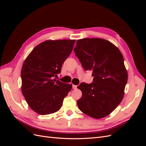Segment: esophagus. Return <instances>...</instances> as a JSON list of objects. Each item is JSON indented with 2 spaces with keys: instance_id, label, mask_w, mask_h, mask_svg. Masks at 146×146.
<instances>
[{
  "instance_id": "esophagus-1",
  "label": "esophagus",
  "mask_w": 146,
  "mask_h": 146,
  "mask_svg": "<svg viewBox=\"0 0 146 146\" xmlns=\"http://www.w3.org/2000/svg\"><path fill=\"white\" fill-rule=\"evenodd\" d=\"M77 88V85H72V89H74V90H76Z\"/></svg>"
}]
</instances>
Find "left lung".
<instances>
[{
    "label": "left lung",
    "mask_w": 146,
    "mask_h": 146,
    "mask_svg": "<svg viewBox=\"0 0 146 146\" xmlns=\"http://www.w3.org/2000/svg\"><path fill=\"white\" fill-rule=\"evenodd\" d=\"M74 51L84 69L92 70L94 77L91 83L77 86L82 92L79 109L95 119L109 115L122 101L128 79L121 52L101 38L78 39Z\"/></svg>",
    "instance_id": "obj_1"
}]
</instances>
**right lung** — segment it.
Here are the masks:
<instances>
[{"label": "right lung", "instance_id": "1", "mask_svg": "<svg viewBox=\"0 0 146 146\" xmlns=\"http://www.w3.org/2000/svg\"><path fill=\"white\" fill-rule=\"evenodd\" d=\"M76 40H48L35 47L21 69L22 92L34 111L46 115L58 111L72 85L54 77L71 54Z\"/></svg>", "mask_w": 146, "mask_h": 146}]
</instances>
